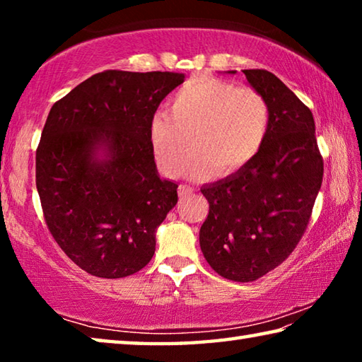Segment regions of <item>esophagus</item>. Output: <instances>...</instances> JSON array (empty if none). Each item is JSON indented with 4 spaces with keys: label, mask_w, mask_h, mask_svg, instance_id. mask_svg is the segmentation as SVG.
Here are the masks:
<instances>
[{
    "label": "esophagus",
    "mask_w": 362,
    "mask_h": 362,
    "mask_svg": "<svg viewBox=\"0 0 362 362\" xmlns=\"http://www.w3.org/2000/svg\"><path fill=\"white\" fill-rule=\"evenodd\" d=\"M179 194L182 196V198H187V196H189V194H193V188L189 187V185H182L179 187Z\"/></svg>",
    "instance_id": "obj_1"
}]
</instances>
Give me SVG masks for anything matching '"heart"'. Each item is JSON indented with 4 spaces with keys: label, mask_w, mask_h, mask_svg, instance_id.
I'll return each mask as SVG.
<instances>
[{
    "label": "heart",
    "mask_w": 362,
    "mask_h": 362,
    "mask_svg": "<svg viewBox=\"0 0 362 362\" xmlns=\"http://www.w3.org/2000/svg\"><path fill=\"white\" fill-rule=\"evenodd\" d=\"M269 121V105L257 89L198 76L173 95L170 113L158 110L151 116V148L169 175L182 173L192 145L189 174L203 175L212 168L214 175H230L257 156Z\"/></svg>",
    "instance_id": "b5f03b06"
}]
</instances>
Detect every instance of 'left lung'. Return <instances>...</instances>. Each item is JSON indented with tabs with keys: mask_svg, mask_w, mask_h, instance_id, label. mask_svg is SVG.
<instances>
[{
	"mask_svg": "<svg viewBox=\"0 0 362 362\" xmlns=\"http://www.w3.org/2000/svg\"><path fill=\"white\" fill-rule=\"evenodd\" d=\"M243 73L268 102L269 131L252 161L201 188L209 214L199 244L220 276L250 283L281 265L302 240L321 189L324 163L311 110L273 73Z\"/></svg>",
	"mask_w": 362,
	"mask_h": 362,
	"instance_id": "obj_1",
	"label": "left lung"
}]
</instances>
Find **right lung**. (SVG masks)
<instances>
[{
    "mask_svg": "<svg viewBox=\"0 0 362 362\" xmlns=\"http://www.w3.org/2000/svg\"><path fill=\"white\" fill-rule=\"evenodd\" d=\"M183 78L105 70L47 115L36 148L42 216L66 257L93 276H129L155 254V231L177 204L179 185L159 179L150 121Z\"/></svg>",
    "mask_w": 362,
    "mask_h": 362,
    "instance_id": "right-lung-1",
    "label": "right lung"
}]
</instances>
